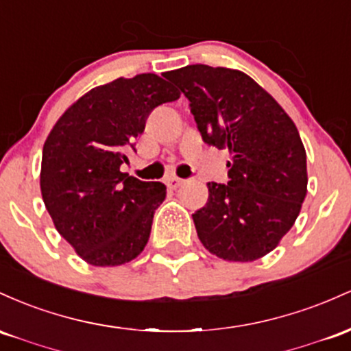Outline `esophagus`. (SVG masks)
Returning <instances> with one entry per match:
<instances>
[{"label": "esophagus", "mask_w": 351, "mask_h": 351, "mask_svg": "<svg viewBox=\"0 0 351 351\" xmlns=\"http://www.w3.org/2000/svg\"><path fill=\"white\" fill-rule=\"evenodd\" d=\"M184 182H186V180L179 179V177H176V176H171V177H167V179H165V184H167V187L172 189V191L179 189Z\"/></svg>", "instance_id": "34e87169"}]
</instances>
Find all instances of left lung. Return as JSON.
Returning <instances> with one entry per match:
<instances>
[{
    "instance_id": "8db88e82",
    "label": "left lung",
    "mask_w": 351,
    "mask_h": 351,
    "mask_svg": "<svg viewBox=\"0 0 351 351\" xmlns=\"http://www.w3.org/2000/svg\"><path fill=\"white\" fill-rule=\"evenodd\" d=\"M191 101L204 143L227 149L228 184L208 182L192 214L202 245L227 262H254L275 247L306 195V152L274 97L237 69L192 64L167 73Z\"/></svg>"
}]
</instances>
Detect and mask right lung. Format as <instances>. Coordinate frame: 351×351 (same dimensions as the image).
<instances>
[{"label":"right lung","instance_id":"add662e5","mask_svg":"<svg viewBox=\"0 0 351 351\" xmlns=\"http://www.w3.org/2000/svg\"><path fill=\"white\" fill-rule=\"evenodd\" d=\"M179 97L157 74L117 77L73 102L46 137L43 200L56 230L89 265H123L144 250L167 191L121 165L152 109Z\"/></svg>","mask_w":351,"mask_h":351}]
</instances>
